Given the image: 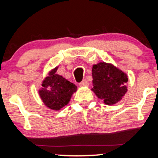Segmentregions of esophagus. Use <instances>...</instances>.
<instances>
[{
    "label": "esophagus",
    "mask_w": 158,
    "mask_h": 158,
    "mask_svg": "<svg viewBox=\"0 0 158 158\" xmlns=\"http://www.w3.org/2000/svg\"><path fill=\"white\" fill-rule=\"evenodd\" d=\"M89 85V83H88V81L86 80V79H84V80H82L81 82L79 83V86L80 87H85V86H88Z\"/></svg>",
    "instance_id": "obj_1"
}]
</instances>
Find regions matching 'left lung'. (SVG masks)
Here are the masks:
<instances>
[{
	"mask_svg": "<svg viewBox=\"0 0 158 158\" xmlns=\"http://www.w3.org/2000/svg\"><path fill=\"white\" fill-rule=\"evenodd\" d=\"M92 91L106 105L117 103L127 92L128 76L110 63L99 62L92 68Z\"/></svg>",
	"mask_w": 158,
	"mask_h": 158,
	"instance_id": "obj_1",
	"label": "left lung"
}]
</instances>
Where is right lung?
<instances>
[{
  "label": "right lung",
  "mask_w": 158,
  "mask_h": 158,
  "mask_svg": "<svg viewBox=\"0 0 158 158\" xmlns=\"http://www.w3.org/2000/svg\"><path fill=\"white\" fill-rule=\"evenodd\" d=\"M58 67L48 73L39 90V97L45 106L50 109L59 110L68 105L77 87L61 76L56 74Z\"/></svg>",
  "instance_id": "1"
}]
</instances>
